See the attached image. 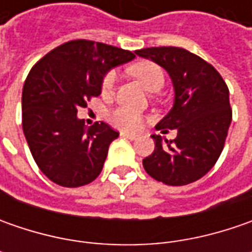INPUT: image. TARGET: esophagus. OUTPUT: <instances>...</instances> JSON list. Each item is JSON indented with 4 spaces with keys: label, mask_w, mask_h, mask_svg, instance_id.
<instances>
[{
    "label": "esophagus",
    "mask_w": 252,
    "mask_h": 252,
    "mask_svg": "<svg viewBox=\"0 0 252 252\" xmlns=\"http://www.w3.org/2000/svg\"><path fill=\"white\" fill-rule=\"evenodd\" d=\"M121 136L122 137H126V139H130V140H136L137 139V136L134 133H127V131H122Z\"/></svg>",
    "instance_id": "obj_1"
}]
</instances>
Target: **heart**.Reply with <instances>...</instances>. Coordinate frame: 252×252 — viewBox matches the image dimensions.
<instances>
[{"instance_id": "heart-1", "label": "heart", "mask_w": 252, "mask_h": 252, "mask_svg": "<svg viewBox=\"0 0 252 252\" xmlns=\"http://www.w3.org/2000/svg\"><path fill=\"white\" fill-rule=\"evenodd\" d=\"M129 71L133 77H136L143 87L150 92L160 91L165 83V75L158 64L153 62H139V63L130 65ZM115 83L116 77L113 71H109L102 80V95L111 96L115 91ZM109 122L113 126L122 130H137L143 125V116L139 112L129 109L126 106L116 108L109 113Z\"/></svg>"}]
</instances>
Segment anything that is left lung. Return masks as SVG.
<instances>
[{
    "label": "left lung",
    "instance_id": "left-lung-1",
    "mask_svg": "<svg viewBox=\"0 0 252 252\" xmlns=\"http://www.w3.org/2000/svg\"><path fill=\"white\" fill-rule=\"evenodd\" d=\"M136 54L168 71L175 101L156 129L178 131L174 140L153 134L156 147L143 160V167L151 178L165 185L195 182L213 168L224 147L233 116L227 85L212 64L185 49L147 47Z\"/></svg>",
    "mask_w": 252,
    "mask_h": 252
}]
</instances>
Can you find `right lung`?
Returning a JSON list of instances; mask_svg holds the SVG:
<instances>
[{
  "mask_svg": "<svg viewBox=\"0 0 252 252\" xmlns=\"http://www.w3.org/2000/svg\"><path fill=\"white\" fill-rule=\"evenodd\" d=\"M136 56L85 39L60 44L32 67L22 90V129L34 162L54 184L77 188L101 174L119 133L105 122L87 127L78 108L101 94L103 75Z\"/></svg>",
  "mask_w": 252,
  "mask_h": 252,
  "instance_id": "1",
  "label": "right lung"
}]
</instances>
